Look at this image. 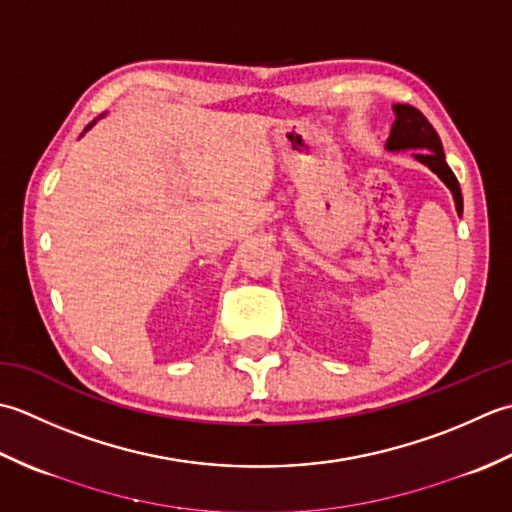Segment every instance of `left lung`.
Here are the masks:
<instances>
[{"label":"left lung","mask_w":512,"mask_h":512,"mask_svg":"<svg viewBox=\"0 0 512 512\" xmlns=\"http://www.w3.org/2000/svg\"><path fill=\"white\" fill-rule=\"evenodd\" d=\"M395 112V121L391 125V134L387 139V148L389 152H404V150H413L415 159L424 163L426 168L440 176L442 183L451 190L453 201H455V210L457 214H462L464 210V201H462V190L460 183H457L453 170L448 168V163L444 159V148L440 141V134L435 132L433 125L424 114L409 106V103H395L393 106Z\"/></svg>","instance_id":"obj_1"}]
</instances>
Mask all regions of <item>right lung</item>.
I'll use <instances>...</instances> for the list:
<instances>
[{
  "instance_id": "obj_1",
  "label": "right lung",
  "mask_w": 512,
  "mask_h": 512,
  "mask_svg": "<svg viewBox=\"0 0 512 512\" xmlns=\"http://www.w3.org/2000/svg\"><path fill=\"white\" fill-rule=\"evenodd\" d=\"M101 117H103V114H101ZM101 117H99V119H101ZM99 119H95V121H92V123H88V128H86V130H83V134H86V132H88V130L92 128V125H95V123H97ZM83 134H81V137H83Z\"/></svg>"
}]
</instances>
